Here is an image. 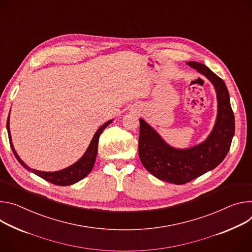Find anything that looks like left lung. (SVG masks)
<instances>
[{"instance_id":"1","label":"left lung","mask_w":252,"mask_h":252,"mask_svg":"<svg viewBox=\"0 0 252 252\" xmlns=\"http://www.w3.org/2000/svg\"><path fill=\"white\" fill-rule=\"evenodd\" d=\"M187 64L207 78L216 91L217 117L206 140L187 149H177L140 119L139 156L142 164L158 180L176 185L186 184L215 169L229 152L235 131L234 114L225 82L204 64L195 61Z\"/></svg>"}]
</instances>
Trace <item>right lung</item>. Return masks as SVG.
<instances>
[{"label":"right lung","mask_w":252,"mask_h":252,"mask_svg":"<svg viewBox=\"0 0 252 252\" xmlns=\"http://www.w3.org/2000/svg\"><path fill=\"white\" fill-rule=\"evenodd\" d=\"M112 123V120L106 122L104 125H102L94 133L93 140H91L87 150L85 151V153L83 154V156L78 159L77 162H75L74 164H72L71 166L67 167L65 169L59 170V171H55V172H43V171H38V170H34L30 167H28L24 162L22 161L20 158L19 155L17 154L13 143H12V138H11V131H10V113L8 117V121H7V130H8V135H9V141H10V145H11V149L16 157V158L18 159V162L24 167L26 170L34 173L35 175L39 176L40 178L46 180L54 185L57 186H69V185H73L75 183L79 182L80 180H82L83 178H85L90 172L93 170L94 163H95V158L97 156V147H98V140H99V135L101 134V132L104 130V128L109 126Z\"/></svg>","instance_id":"1"}]
</instances>
